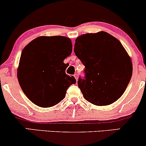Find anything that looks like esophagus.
<instances>
[{"mask_svg": "<svg viewBox=\"0 0 146 146\" xmlns=\"http://www.w3.org/2000/svg\"><path fill=\"white\" fill-rule=\"evenodd\" d=\"M74 77H75V78L76 79V81H78V75L75 74V75H74Z\"/></svg>", "mask_w": 146, "mask_h": 146, "instance_id": "obj_1", "label": "esophagus"}]
</instances>
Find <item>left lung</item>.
Instances as JSON below:
<instances>
[{
    "mask_svg": "<svg viewBox=\"0 0 146 146\" xmlns=\"http://www.w3.org/2000/svg\"><path fill=\"white\" fill-rule=\"evenodd\" d=\"M74 52L85 66V79L78 83L85 100L107 106L121 98L131 79L132 64L116 38L105 31L83 34L75 40Z\"/></svg>",
    "mask_w": 146,
    "mask_h": 146,
    "instance_id": "1",
    "label": "left lung"
}]
</instances>
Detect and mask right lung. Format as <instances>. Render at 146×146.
Segmentation results:
<instances>
[{"instance_id":"right-lung-1","label":"right lung","mask_w":146,"mask_h":146,"mask_svg":"<svg viewBox=\"0 0 146 146\" xmlns=\"http://www.w3.org/2000/svg\"><path fill=\"white\" fill-rule=\"evenodd\" d=\"M72 43L65 36H40L23 48L17 77L22 90L34 104L48 108L64 98L66 90L76 83L65 73L64 60L71 54Z\"/></svg>"}]
</instances>
